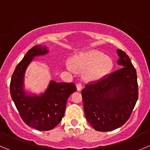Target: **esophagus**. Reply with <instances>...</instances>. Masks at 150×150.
Returning <instances> with one entry per match:
<instances>
[{"mask_svg":"<svg viewBox=\"0 0 150 150\" xmlns=\"http://www.w3.org/2000/svg\"><path fill=\"white\" fill-rule=\"evenodd\" d=\"M76 87H77V89H78V91H81L82 89V87H83V86H82L81 83H78L76 84Z\"/></svg>","mask_w":150,"mask_h":150,"instance_id":"1","label":"esophagus"}]
</instances>
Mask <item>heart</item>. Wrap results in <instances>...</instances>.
<instances>
[{
	"label": "heart",
	"mask_w": 150,
	"mask_h": 150,
	"mask_svg": "<svg viewBox=\"0 0 150 150\" xmlns=\"http://www.w3.org/2000/svg\"><path fill=\"white\" fill-rule=\"evenodd\" d=\"M73 65L80 70L85 71V77L89 81H96L108 75L112 69L113 61L98 50H92L81 53L72 58ZM68 70L75 71L73 66L69 63L66 64Z\"/></svg>",
	"instance_id": "heart-1"
}]
</instances>
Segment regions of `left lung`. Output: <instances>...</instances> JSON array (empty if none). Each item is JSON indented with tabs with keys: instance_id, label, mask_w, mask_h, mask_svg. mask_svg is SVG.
<instances>
[{
	"instance_id": "obj_1",
	"label": "left lung",
	"mask_w": 150,
	"mask_h": 150,
	"mask_svg": "<svg viewBox=\"0 0 150 150\" xmlns=\"http://www.w3.org/2000/svg\"><path fill=\"white\" fill-rule=\"evenodd\" d=\"M122 68L101 79L86 83L82 89L85 117L97 131L107 132L124 125L138 98L137 73L129 56L117 50Z\"/></svg>"
}]
</instances>
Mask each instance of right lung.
<instances>
[{
  "instance_id": "1",
  "label": "right lung",
  "mask_w": 150,
  "mask_h": 150,
  "mask_svg": "<svg viewBox=\"0 0 150 150\" xmlns=\"http://www.w3.org/2000/svg\"><path fill=\"white\" fill-rule=\"evenodd\" d=\"M47 47L35 45L29 50L17 65L10 82V94L21 117L29 127L40 131L52 129L64 117L68 98L77 90L74 83L51 81L40 96H27L23 89V75L35 56L47 53Z\"/></svg>"
}]
</instances>
